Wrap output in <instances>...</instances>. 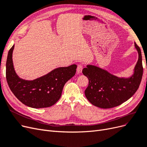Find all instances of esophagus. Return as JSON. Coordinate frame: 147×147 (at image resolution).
I'll use <instances>...</instances> for the list:
<instances>
[{"label":"esophagus","mask_w":147,"mask_h":147,"mask_svg":"<svg viewBox=\"0 0 147 147\" xmlns=\"http://www.w3.org/2000/svg\"><path fill=\"white\" fill-rule=\"evenodd\" d=\"M82 66L81 65H78V67H77V73H82Z\"/></svg>","instance_id":"1"}]
</instances>
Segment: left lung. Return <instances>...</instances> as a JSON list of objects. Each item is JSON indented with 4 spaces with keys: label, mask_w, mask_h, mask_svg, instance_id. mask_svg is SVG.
<instances>
[{
    "label": "left lung",
    "mask_w": 147,
    "mask_h": 147,
    "mask_svg": "<svg viewBox=\"0 0 147 147\" xmlns=\"http://www.w3.org/2000/svg\"><path fill=\"white\" fill-rule=\"evenodd\" d=\"M139 54L134 74L128 78H118L99 68L88 65L82 70L88 79V86L85 95L93 105L102 109H109L126 101L139 88L143 75L142 54L139 47L134 42Z\"/></svg>",
    "instance_id": "8db88e82"
}]
</instances>
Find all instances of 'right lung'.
Masks as SVG:
<instances>
[{"instance_id":"add662e5","label":"right lung","mask_w":147,"mask_h":147,"mask_svg":"<svg viewBox=\"0 0 147 147\" xmlns=\"http://www.w3.org/2000/svg\"><path fill=\"white\" fill-rule=\"evenodd\" d=\"M15 45L9 50L6 63V78L15 96L24 105L38 109L52 106L59 101L65 83L76 72V65L59 67L33 80L20 78L14 68L12 54Z\"/></svg>"}]
</instances>
